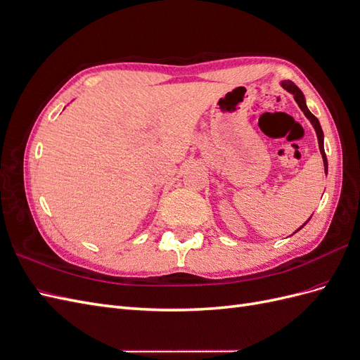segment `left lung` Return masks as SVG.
I'll use <instances>...</instances> for the list:
<instances>
[{
  "mask_svg": "<svg viewBox=\"0 0 360 360\" xmlns=\"http://www.w3.org/2000/svg\"><path fill=\"white\" fill-rule=\"evenodd\" d=\"M281 86H282V89H284V90H287L288 93H291V94H292L294 101L297 102V105H299L300 110L303 111V114L307 115V118L309 120L311 124L314 126V129H315V134H317V138H319V147H320V153H321L323 163H324V172L328 174V158H326V153H324V143H323V141H324V135H323V129H321V126H320L319 118L315 117V115L308 110L307 101H304V96H303V93L300 91V89H299V86H297L296 84H294V82H291V81H288V79H287V81H281ZM309 219H311V217H309ZM309 219H308L307 222H304L300 228H297V230L294 231V233H297L299 230H302V228L309 222Z\"/></svg>",
  "mask_w": 360,
  "mask_h": 360,
  "instance_id": "8db88e82",
  "label": "left lung"
}]
</instances>
